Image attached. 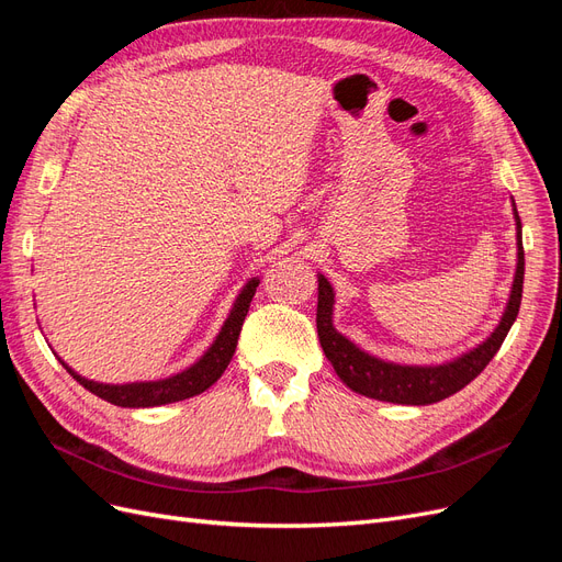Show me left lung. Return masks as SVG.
<instances>
[{
    "label": "left lung",
    "mask_w": 562,
    "mask_h": 562,
    "mask_svg": "<svg viewBox=\"0 0 562 562\" xmlns=\"http://www.w3.org/2000/svg\"><path fill=\"white\" fill-rule=\"evenodd\" d=\"M514 217H516V274L512 283V293L504 307V314L481 345L473 349L454 356L452 361L438 363V366H405L384 361L356 347L349 337L337 333L333 326V304L335 291L330 281L318 277V307H316V328L323 353L333 363L337 378L342 380L351 391L375 401L386 403H401V405H431L443 401L459 389H464L471 380H475L485 370V366L495 359L504 337L512 330L514 321L520 310L522 297V277H525V252H522V225L516 211V203L512 199Z\"/></svg>",
    "instance_id": "left-lung-1"
}]
</instances>
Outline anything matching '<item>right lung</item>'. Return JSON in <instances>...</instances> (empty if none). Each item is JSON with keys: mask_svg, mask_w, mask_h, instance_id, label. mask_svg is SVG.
<instances>
[{"mask_svg": "<svg viewBox=\"0 0 562 562\" xmlns=\"http://www.w3.org/2000/svg\"><path fill=\"white\" fill-rule=\"evenodd\" d=\"M258 283H260L258 277H252L250 281H246V285L241 288V293L236 295V300L232 304V312H229L227 321L223 323V328H220L217 337L213 339V345L206 351H203V356L196 363H192L190 368H184L182 372H178V375H171L166 380H151V382L103 384V382H93V380L81 378L79 372H75L63 359H58V361L83 389H89L91 394H95L98 398H103L112 405L155 407V405H166V403L192 398V396L201 394V391H206L209 386H213L220 380V375H223V372L227 370L232 356L236 351V342H239L244 318L248 314L250 300L255 295V288H258Z\"/></svg>", "mask_w": 562, "mask_h": 562, "instance_id": "1", "label": "right lung"}]
</instances>
